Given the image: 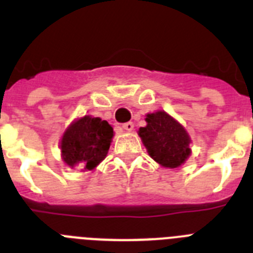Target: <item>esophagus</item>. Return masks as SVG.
I'll return each mask as SVG.
<instances>
[{"mask_svg":"<svg viewBox=\"0 0 253 253\" xmlns=\"http://www.w3.org/2000/svg\"><path fill=\"white\" fill-rule=\"evenodd\" d=\"M123 129L126 131H131L134 129V124L131 122L129 123H125V124H123Z\"/></svg>","mask_w":253,"mask_h":253,"instance_id":"esophagus-1","label":"esophagus"}]
</instances>
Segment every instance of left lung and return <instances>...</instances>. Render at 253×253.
<instances>
[{"instance_id": "left-lung-1", "label": "left lung", "mask_w": 253, "mask_h": 253, "mask_svg": "<svg viewBox=\"0 0 253 253\" xmlns=\"http://www.w3.org/2000/svg\"><path fill=\"white\" fill-rule=\"evenodd\" d=\"M146 123L138 135L151 158L166 169L184 165L191 154V138L186 129L163 110L147 114Z\"/></svg>"}]
</instances>
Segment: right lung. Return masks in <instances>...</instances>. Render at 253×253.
<instances>
[{
    "mask_svg": "<svg viewBox=\"0 0 253 253\" xmlns=\"http://www.w3.org/2000/svg\"><path fill=\"white\" fill-rule=\"evenodd\" d=\"M114 129L106 120L84 115L73 120L59 143L62 161L67 166L92 171L105 160L113 142Z\"/></svg>",
    "mask_w": 253,
    "mask_h": 253,
    "instance_id": "add662e5",
    "label": "right lung"
}]
</instances>
